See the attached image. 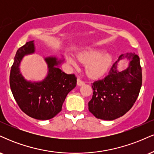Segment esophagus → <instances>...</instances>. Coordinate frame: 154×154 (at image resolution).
I'll use <instances>...</instances> for the list:
<instances>
[{
	"instance_id": "34e87169",
	"label": "esophagus",
	"mask_w": 154,
	"mask_h": 154,
	"mask_svg": "<svg viewBox=\"0 0 154 154\" xmlns=\"http://www.w3.org/2000/svg\"><path fill=\"white\" fill-rule=\"evenodd\" d=\"M85 84V82L84 81L81 80L80 79H77V85L79 86H81V85H83Z\"/></svg>"
}]
</instances>
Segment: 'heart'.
<instances>
[{"label": "heart", "instance_id": "b5f03b06", "mask_svg": "<svg viewBox=\"0 0 154 154\" xmlns=\"http://www.w3.org/2000/svg\"><path fill=\"white\" fill-rule=\"evenodd\" d=\"M77 59L86 64V72L92 77H98L107 72L112 62V56L109 54H103L100 50L88 48L77 55ZM67 61L76 66L77 63L71 57H67Z\"/></svg>", "mask_w": 154, "mask_h": 154}]
</instances>
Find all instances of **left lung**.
Masks as SVG:
<instances>
[{
    "label": "left lung",
    "instance_id": "1",
    "mask_svg": "<svg viewBox=\"0 0 154 154\" xmlns=\"http://www.w3.org/2000/svg\"><path fill=\"white\" fill-rule=\"evenodd\" d=\"M124 58L131 61L128 68L120 72L117 63ZM141 85L142 69L139 56L134 53L122 54L111 67L108 75L92 83L93 93L88 109L98 119H117L134 105Z\"/></svg>",
    "mask_w": 154,
    "mask_h": 154
}]
</instances>
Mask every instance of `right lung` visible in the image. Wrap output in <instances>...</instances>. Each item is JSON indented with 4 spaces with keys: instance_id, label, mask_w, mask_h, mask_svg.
I'll list each match as a JSON object with an SVG mask.
<instances>
[{
    "instance_id": "obj_1",
    "label": "right lung",
    "mask_w": 154,
    "mask_h": 154,
    "mask_svg": "<svg viewBox=\"0 0 154 154\" xmlns=\"http://www.w3.org/2000/svg\"><path fill=\"white\" fill-rule=\"evenodd\" d=\"M35 52L34 41H29L17 50L11 69L10 87L17 104L26 115L40 120L54 117L61 111L67 94L77 85L74 74L64 73L60 69L61 61L48 57V73L42 82H31L22 77L19 64L25 55Z\"/></svg>"
}]
</instances>
